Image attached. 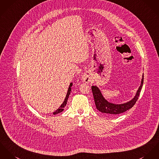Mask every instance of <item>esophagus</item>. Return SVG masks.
I'll list each match as a JSON object with an SVG mask.
<instances>
[{"label":"esophagus","mask_w":159,"mask_h":159,"mask_svg":"<svg viewBox=\"0 0 159 159\" xmlns=\"http://www.w3.org/2000/svg\"><path fill=\"white\" fill-rule=\"evenodd\" d=\"M82 79H83V80L86 83L89 82L90 80H91V78H90L89 75L88 74H85L84 75V76L82 77Z\"/></svg>","instance_id":"1"}]
</instances>
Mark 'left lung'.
Masks as SVG:
<instances>
[{"mask_svg":"<svg viewBox=\"0 0 159 159\" xmlns=\"http://www.w3.org/2000/svg\"><path fill=\"white\" fill-rule=\"evenodd\" d=\"M143 75H142V82H141V85L139 86L136 94L132 100L130 101L125 103H122V104H114L112 103H110L108 102L103 96H102L100 90L99 88L96 86H92L91 89H92V92L93 94V97L94 99L96 107L99 111L103 113H105L109 115H117L119 114H121L122 112H124L126 111L127 110L131 109L135 103L137 102L142 87L143 86Z\"/></svg>","mask_w":159,"mask_h":159,"instance_id":"left-lung-1","label":"left lung"}]
</instances>
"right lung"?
Here are the masks:
<instances>
[{
    "label": "right lung",
    "mask_w": 159,
    "mask_h": 159,
    "mask_svg": "<svg viewBox=\"0 0 159 159\" xmlns=\"http://www.w3.org/2000/svg\"><path fill=\"white\" fill-rule=\"evenodd\" d=\"M73 85V84L71 83L70 85L69 86V88H68V92H67V94H66V96L65 97V98L63 102V103L61 104V106L56 110L55 112H53V114H59L60 112H62L63 110H64V108L66 106V103H67V100H68V98H69V96L70 94V93H71V86Z\"/></svg>",
    "instance_id": "obj_1"
}]
</instances>
